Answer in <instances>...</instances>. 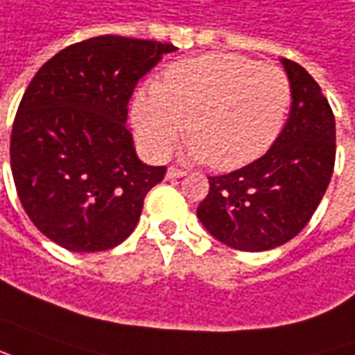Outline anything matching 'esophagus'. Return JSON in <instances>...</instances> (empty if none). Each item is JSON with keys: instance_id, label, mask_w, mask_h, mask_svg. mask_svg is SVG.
Masks as SVG:
<instances>
[{"instance_id": "obj_1", "label": "esophagus", "mask_w": 355, "mask_h": 355, "mask_svg": "<svg viewBox=\"0 0 355 355\" xmlns=\"http://www.w3.org/2000/svg\"><path fill=\"white\" fill-rule=\"evenodd\" d=\"M184 175H187V173L178 167H171L167 171V178H178V177H184Z\"/></svg>"}]
</instances>
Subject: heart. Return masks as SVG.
<instances>
[{
  "instance_id": "1",
  "label": "heart",
  "mask_w": 355,
  "mask_h": 355,
  "mask_svg": "<svg viewBox=\"0 0 355 355\" xmlns=\"http://www.w3.org/2000/svg\"><path fill=\"white\" fill-rule=\"evenodd\" d=\"M291 98V81L282 67L239 54H206L173 64L155 85L139 89L132 120L155 159L171 153L187 120L188 157L231 171L274 146Z\"/></svg>"
}]
</instances>
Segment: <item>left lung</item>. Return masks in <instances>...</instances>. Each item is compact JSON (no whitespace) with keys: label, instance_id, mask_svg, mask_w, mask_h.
I'll return each mask as SVG.
<instances>
[{"label":"left lung","instance_id":"1","mask_svg":"<svg viewBox=\"0 0 355 355\" xmlns=\"http://www.w3.org/2000/svg\"><path fill=\"white\" fill-rule=\"evenodd\" d=\"M293 91L288 124L268 151L227 175L208 177L198 218L237 250H270L301 233L327 192L336 159V122L319 83L282 60Z\"/></svg>","mask_w":355,"mask_h":355}]
</instances>
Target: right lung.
<instances>
[{
    "mask_svg": "<svg viewBox=\"0 0 355 355\" xmlns=\"http://www.w3.org/2000/svg\"><path fill=\"white\" fill-rule=\"evenodd\" d=\"M175 50L95 36L60 50L26 87L11 130V173L26 216L60 247L101 252L136 229L167 167L137 159L128 103L139 77Z\"/></svg>",
    "mask_w": 355,
    "mask_h": 355,
    "instance_id": "obj_1",
    "label": "right lung"
}]
</instances>
